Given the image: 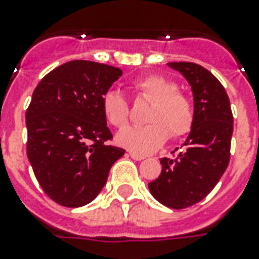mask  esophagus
<instances>
[{"instance_id":"obj_1","label":"esophagus","mask_w":259,"mask_h":259,"mask_svg":"<svg viewBox=\"0 0 259 259\" xmlns=\"http://www.w3.org/2000/svg\"><path fill=\"white\" fill-rule=\"evenodd\" d=\"M129 156L133 160H136V161H141V160H144L145 158V156H142V154H138V153H134V152H129Z\"/></svg>"}]
</instances>
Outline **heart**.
I'll return each mask as SVG.
<instances>
[{
	"mask_svg": "<svg viewBox=\"0 0 259 259\" xmlns=\"http://www.w3.org/2000/svg\"><path fill=\"white\" fill-rule=\"evenodd\" d=\"M134 89L142 98L152 102L146 113L145 126H129L115 137L119 146L138 154H150L160 149L169 137H181L192 129L193 106L187 95L177 91L176 83L161 75H148L134 82ZM102 113L110 125L123 127L127 123L129 109L125 98L115 90L102 97Z\"/></svg>",
	"mask_w": 259,
	"mask_h": 259,
	"instance_id": "heart-1",
	"label": "heart"
}]
</instances>
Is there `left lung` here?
<instances>
[{"label":"left lung","mask_w":259,"mask_h":259,"mask_svg":"<svg viewBox=\"0 0 259 259\" xmlns=\"http://www.w3.org/2000/svg\"><path fill=\"white\" fill-rule=\"evenodd\" d=\"M189 83L193 94L192 129L176 158H161V175L149 183L150 193L169 208H187L203 200L223 176L230 161L233 113L225 87L204 67L168 63Z\"/></svg>","instance_id":"obj_1"}]
</instances>
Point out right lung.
I'll return each instance as SVG.
<instances>
[{
  "mask_svg": "<svg viewBox=\"0 0 259 259\" xmlns=\"http://www.w3.org/2000/svg\"><path fill=\"white\" fill-rule=\"evenodd\" d=\"M123 75L118 67L67 62L46 75L26 110V153L44 192L59 204H89L105 187L110 168L125 154L113 138L102 97Z\"/></svg>",
  "mask_w": 259,
  "mask_h": 259,
  "instance_id": "1",
  "label": "right lung"
}]
</instances>
